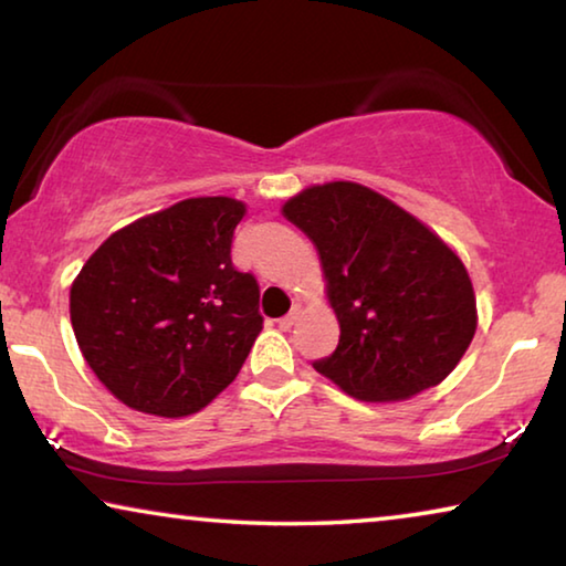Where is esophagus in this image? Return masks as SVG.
<instances>
[{"label":"esophagus","mask_w":566,"mask_h":566,"mask_svg":"<svg viewBox=\"0 0 566 566\" xmlns=\"http://www.w3.org/2000/svg\"><path fill=\"white\" fill-rule=\"evenodd\" d=\"M300 314H302V304L300 302H296V304H292V310H290V314H284V317L280 319V322H276V324H280V329H292L294 327V322L296 319H300Z\"/></svg>","instance_id":"34e87169"}]
</instances>
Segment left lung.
<instances>
[{
    "mask_svg": "<svg viewBox=\"0 0 566 566\" xmlns=\"http://www.w3.org/2000/svg\"><path fill=\"white\" fill-rule=\"evenodd\" d=\"M282 214L312 239L339 322L322 377L359 401H405L444 381L476 332L464 262L421 219L357 181L302 189Z\"/></svg>",
    "mask_w": 566,
    "mask_h": 566,
    "instance_id": "1",
    "label": "left lung"
}]
</instances>
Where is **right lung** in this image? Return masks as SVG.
I'll return each mask as SVG.
<instances>
[{"instance_id":"1","label":"right lung","mask_w":566,"mask_h":566,"mask_svg":"<svg viewBox=\"0 0 566 566\" xmlns=\"http://www.w3.org/2000/svg\"><path fill=\"white\" fill-rule=\"evenodd\" d=\"M247 205L191 197L99 244L70 290L74 337L122 405L187 417L232 385L262 332L260 286L232 266Z\"/></svg>"}]
</instances>
